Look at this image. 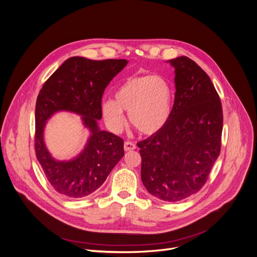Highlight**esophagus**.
Returning a JSON list of instances; mask_svg holds the SVG:
<instances>
[{
	"label": "esophagus",
	"instance_id": "1",
	"mask_svg": "<svg viewBox=\"0 0 257 257\" xmlns=\"http://www.w3.org/2000/svg\"><path fill=\"white\" fill-rule=\"evenodd\" d=\"M123 148H124V151L127 152V151H133V150H135V149L137 148V146H136L135 143L130 142V141H126V142H124Z\"/></svg>",
	"mask_w": 257,
	"mask_h": 257
}]
</instances>
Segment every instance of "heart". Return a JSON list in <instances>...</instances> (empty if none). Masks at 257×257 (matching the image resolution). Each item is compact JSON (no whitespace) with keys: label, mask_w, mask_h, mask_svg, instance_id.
Listing matches in <instances>:
<instances>
[{"label":"heart","mask_w":257,"mask_h":257,"mask_svg":"<svg viewBox=\"0 0 257 257\" xmlns=\"http://www.w3.org/2000/svg\"><path fill=\"white\" fill-rule=\"evenodd\" d=\"M115 100L102 103L106 123L118 131L124 123L123 111L128 112L131 124L142 135L152 136L168 122L172 110V91L168 82L159 76H134L116 90Z\"/></svg>","instance_id":"heart-1"}]
</instances>
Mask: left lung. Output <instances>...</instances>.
<instances>
[{
  "mask_svg": "<svg viewBox=\"0 0 257 257\" xmlns=\"http://www.w3.org/2000/svg\"><path fill=\"white\" fill-rule=\"evenodd\" d=\"M175 69V99L166 125L139 142L141 178L161 200L175 202L207 182L220 151L223 110L210 77L187 57L168 61Z\"/></svg>",
  "mask_w": 257,
  "mask_h": 257,
  "instance_id": "left-lung-1",
  "label": "left lung"
}]
</instances>
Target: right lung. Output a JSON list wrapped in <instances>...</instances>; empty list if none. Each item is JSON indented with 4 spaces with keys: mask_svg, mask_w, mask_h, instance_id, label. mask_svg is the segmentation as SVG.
I'll return each instance as SVG.
<instances>
[{
    "mask_svg": "<svg viewBox=\"0 0 257 257\" xmlns=\"http://www.w3.org/2000/svg\"><path fill=\"white\" fill-rule=\"evenodd\" d=\"M127 65L126 60L68 59L43 84L35 106V153L43 172L59 193L70 198L91 195L123 157V140L101 131V99L110 81ZM58 111L81 115L90 132L84 150L69 162L56 161L45 147L46 121Z\"/></svg>",
    "mask_w": 257,
    "mask_h": 257,
    "instance_id": "1",
    "label": "right lung"
}]
</instances>
